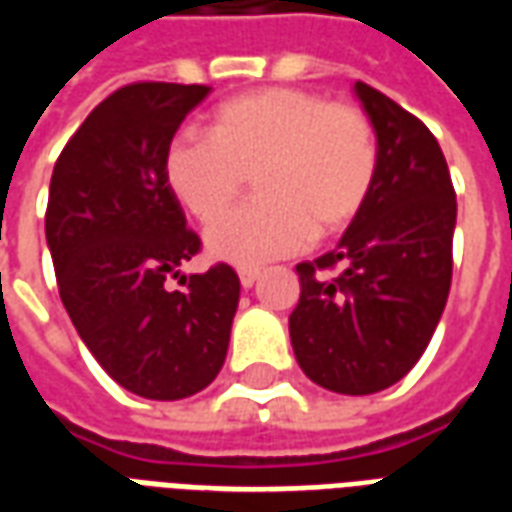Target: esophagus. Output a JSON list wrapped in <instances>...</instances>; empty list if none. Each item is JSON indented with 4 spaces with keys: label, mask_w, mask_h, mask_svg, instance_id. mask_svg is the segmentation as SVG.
<instances>
[{
    "label": "esophagus",
    "mask_w": 512,
    "mask_h": 512,
    "mask_svg": "<svg viewBox=\"0 0 512 512\" xmlns=\"http://www.w3.org/2000/svg\"><path fill=\"white\" fill-rule=\"evenodd\" d=\"M238 279H241L244 288H252L257 279H260V268H241V271H238Z\"/></svg>",
    "instance_id": "1"
}]
</instances>
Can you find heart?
<instances>
[{
	"mask_svg": "<svg viewBox=\"0 0 512 512\" xmlns=\"http://www.w3.org/2000/svg\"><path fill=\"white\" fill-rule=\"evenodd\" d=\"M378 172V136L351 104L299 87H263L224 101L208 136L183 134L164 153V178L186 211L213 222L256 175L258 200L208 230V252L235 266L293 255L334 235L365 208Z\"/></svg>",
	"mask_w": 512,
	"mask_h": 512,
	"instance_id": "1",
	"label": "heart"
}]
</instances>
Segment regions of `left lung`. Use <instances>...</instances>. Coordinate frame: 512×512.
<instances>
[{
	"mask_svg": "<svg viewBox=\"0 0 512 512\" xmlns=\"http://www.w3.org/2000/svg\"><path fill=\"white\" fill-rule=\"evenodd\" d=\"M354 93L378 136L376 183L340 244L296 266L290 343L310 381L373 395L417 365L439 326L458 205L428 126L370 84L356 82ZM332 267L338 274L326 280Z\"/></svg>",
	"mask_w": 512,
	"mask_h": 512,
	"instance_id": "left-lung-1",
	"label": "left lung"
}]
</instances>
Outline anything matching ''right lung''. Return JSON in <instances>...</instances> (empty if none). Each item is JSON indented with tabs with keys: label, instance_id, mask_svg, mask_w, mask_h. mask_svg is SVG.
Here are the masks:
<instances>
[{
	"label": "right lung",
	"instance_id": "add662e5",
	"mask_svg": "<svg viewBox=\"0 0 512 512\" xmlns=\"http://www.w3.org/2000/svg\"><path fill=\"white\" fill-rule=\"evenodd\" d=\"M205 84L136 82L95 106L54 164L46 208L60 299L117 384L147 400L197 395L219 376L241 282L233 268L163 282L200 252L164 153Z\"/></svg>",
	"mask_w": 512,
	"mask_h": 512
}]
</instances>
